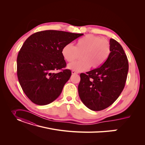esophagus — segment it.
I'll use <instances>...</instances> for the list:
<instances>
[{"label": "esophagus", "instance_id": "1", "mask_svg": "<svg viewBox=\"0 0 145 145\" xmlns=\"http://www.w3.org/2000/svg\"><path fill=\"white\" fill-rule=\"evenodd\" d=\"M72 74H78V73L77 72H76V71H72Z\"/></svg>", "mask_w": 145, "mask_h": 145}]
</instances>
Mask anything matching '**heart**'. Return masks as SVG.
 <instances>
[{
    "instance_id": "1",
    "label": "heart",
    "mask_w": 145,
    "mask_h": 145,
    "mask_svg": "<svg viewBox=\"0 0 145 145\" xmlns=\"http://www.w3.org/2000/svg\"><path fill=\"white\" fill-rule=\"evenodd\" d=\"M110 53L109 42L102 37L93 35H86L79 39L75 46L71 43L65 44L61 50L63 59L68 62L77 59L79 54L82 60L69 64V69L76 72L86 71L100 67L108 59Z\"/></svg>"
}]
</instances>
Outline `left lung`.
Here are the masks:
<instances>
[{"label":"left lung","mask_w":145,"mask_h":145,"mask_svg":"<svg viewBox=\"0 0 145 145\" xmlns=\"http://www.w3.org/2000/svg\"><path fill=\"white\" fill-rule=\"evenodd\" d=\"M110 53L104 63L86 73L80 74L78 93L89 109L100 111L113 103L124 89L129 69L128 60L123 48L110 39Z\"/></svg>","instance_id":"left-lung-1"}]
</instances>
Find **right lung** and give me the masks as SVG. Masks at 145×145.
I'll return each mask as SVG.
<instances>
[{
	"instance_id": "obj_1",
	"label": "right lung",
	"mask_w": 145,
	"mask_h": 145,
	"mask_svg": "<svg viewBox=\"0 0 145 145\" xmlns=\"http://www.w3.org/2000/svg\"><path fill=\"white\" fill-rule=\"evenodd\" d=\"M83 35L48 30L36 32L25 40L17 57V74L23 91L33 103L49 104L62 93L72 72L69 69L54 72L66 66L61 50Z\"/></svg>"
}]
</instances>
